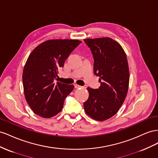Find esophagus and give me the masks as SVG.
<instances>
[{
    "label": "esophagus",
    "mask_w": 158,
    "mask_h": 158,
    "mask_svg": "<svg viewBox=\"0 0 158 158\" xmlns=\"http://www.w3.org/2000/svg\"><path fill=\"white\" fill-rule=\"evenodd\" d=\"M74 86H75V88H76V89H78V88H81V87H83L82 86H80V85H77V84H75V85H74Z\"/></svg>",
    "instance_id": "1"
}]
</instances>
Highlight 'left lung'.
<instances>
[{
	"instance_id": "8db88e82",
	"label": "left lung",
	"mask_w": 158,
	"mask_h": 158,
	"mask_svg": "<svg viewBox=\"0 0 158 158\" xmlns=\"http://www.w3.org/2000/svg\"><path fill=\"white\" fill-rule=\"evenodd\" d=\"M94 58V73L101 86L88 87L89 98L84 102L86 114L94 120L104 121L113 116L125 100L129 85L127 56L120 45L110 38L84 40Z\"/></svg>"
}]
</instances>
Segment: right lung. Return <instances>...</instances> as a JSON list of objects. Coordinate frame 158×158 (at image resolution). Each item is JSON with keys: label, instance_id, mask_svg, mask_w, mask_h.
<instances>
[{"label": "right lung", "instance_id": "obj_1", "mask_svg": "<svg viewBox=\"0 0 158 158\" xmlns=\"http://www.w3.org/2000/svg\"><path fill=\"white\" fill-rule=\"evenodd\" d=\"M81 43L77 40H50L31 52L22 74L26 100L34 113L50 118L60 112L73 85L55 83L58 70L73 49Z\"/></svg>", "mask_w": 158, "mask_h": 158}]
</instances>
